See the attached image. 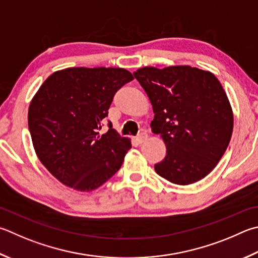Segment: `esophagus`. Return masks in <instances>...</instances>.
Returning <instances> with one entry per match:
<instances>
[{
  "label": "esophagus",
  "mask_w": 258,
  "mask_h": 258,
  "mask_svg": "<svg viewBox=\"0 0 258 258\" xmlns=\"http://www.w3.org/2000/svg\"><path fill=\"white\" fill-rule=\"evenodd\" d=\"M147 139H148L147 133H140L137 137V142L138 143H143Z\"/></svg>",
  "instance_id": "34e87169"
}]
</instances>
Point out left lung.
<instances>
[{"label": "left lung", "instance_id": "8db88e82", "mask_svg": "<svg viewBox=\"0 0 258 258\" xmlns=\"http://www.w3.org/2000/svg\"><path fill=\"white\" fill-rule=\"evenodd\" d=\"M151 101V128L166 144L157 174L189 185L212 171L230 142L233 115L221 83L209 71L180 65L134 72Z\"/></svg>", "mask_w": 258, "mask_h": 258}]
</instances>
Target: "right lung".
Segmentation results:
<instances>
[{"label": "right lung", "instance_id": "add662e5", "mask_svg": "<svg viewBox=\"0 0 258 258\" xmlns=\"http://www.w3.org/2000/svg\"><path fill=\"white\" fill-rule=\"evenodd\" d=\"M133 80L119 68H69L54 72L32 98L28 126L40 162L62 184L80 191L113 177L132 148L108 121L115 93Z\"/></svg>", "mask_w": 258, "mask_h": 258}]
</instances>
